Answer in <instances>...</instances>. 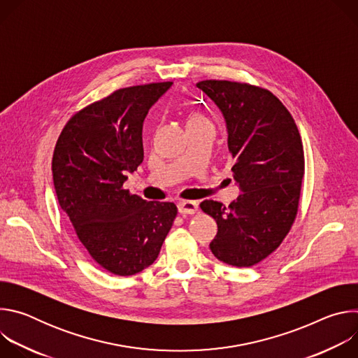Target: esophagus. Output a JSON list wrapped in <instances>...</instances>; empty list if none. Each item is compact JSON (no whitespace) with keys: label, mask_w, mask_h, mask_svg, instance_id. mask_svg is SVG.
<instances>
[{"label":"esophagus","mask_w":358,"mask_h":358,"mask_svg":"<svg viewBox=\"0 0 358 358\" xmlns=\"http://www.w3.org/2000/svg\"><path fill=\"white\" fill-rule=\"evenodd\" d=\"M198 211V203L194 201H181L178 202V213L181 215H192Z\"/></svg>","instance_id":"esophagus-1"}]
</instances>
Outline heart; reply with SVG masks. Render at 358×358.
<instances>
[{
    "mask_svg": "<svg viewBox=\"0 0 358 358\" xmlns=\"http://www.w3.org/2000/svg\"><path fill=\"white\" fill-rule=\"evenodd\" d=\"M192 124H211V123L201 112L192 110L187 117V126H192Z\"/></svg>",
    "mask_w": 358,
    "mask_h": 358,
    "instance_id": "1",
    "label": "heart"
}]
</instances>
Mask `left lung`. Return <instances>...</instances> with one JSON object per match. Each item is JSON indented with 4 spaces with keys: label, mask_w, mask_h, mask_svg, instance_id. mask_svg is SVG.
<instances>
[{
    "label": "left lung",
    "mask_w": 358,
    "mask_h": 358,
    "mask_svg": "<svg viewBox=\"0 0 358 358\" xmlns=\"http://www.w3.org/2000/svg\"><path fill=\"white\" fill-rule=\"evenodd\" d=\"M221 109L234 178L242 194L229 207L206 199L201 210L218 225L214 257L236 268L259 264L279 248L299 210L303 143L294 119L268 89L231 80L196 83Z\"/></svg>",
    "instance_id": "left-lung-1"
}]
</instances>
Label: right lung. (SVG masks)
<instances>
[{
	"label": "right lung",
	"mask_w": 358,
	"mask_h": 358,
	"mask_svg": "<svg viewBox=\"0 0 358 358\" xmlns=\"http://www.w3.org/2000/svg\"><path fill=\"white\" fill-rule=\"evenodd\" d=\"M171 85L129 86L93 101L68 120L54 150L61 208L92 259L117 276L155 262L177 217L174 202L145 201L123 187L144 157L143 120Z\"/></svg>",
	"instance_id": "1"
}]
</instances>
